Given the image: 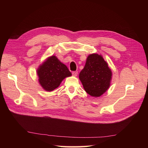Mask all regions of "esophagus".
Instances as JSON below:
<instances>
[{"label": "esophagus", "mask_w": 148, "mask_h": 148, "mask_svg": "<svg viewBox=\"0 0 148 148\" xmlns=\"http://www.w3.org/2000/svg\"><path fill=\"white\" fill-rule=\"evenodd\" d=\"M78 75V71H73L72 72V75L74 76V77H77Z\"/></svg>", "instance_id": "1"}]
</instances>
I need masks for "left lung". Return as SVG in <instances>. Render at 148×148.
Returning a JSON list of instances; mask_svg holds the SVG:
<instances>
[{
    "label": "left lung",
    "mask_w": 148,
    "mask_h": 148,
    "mask_svg": "<svg viewBox=\"0 0 148 148\" xmlns=\"http://www.w3.org/2000/svg\"><path fill=\"white\" fill-rule=\"evenodd\" d=\"M112 73L108 64L101 55L91 53L86 59L79 79L88 95L92 97L102 96L110 87Z\"/></svg>",
    "instance_id": "obj_1"
}]
</instances>
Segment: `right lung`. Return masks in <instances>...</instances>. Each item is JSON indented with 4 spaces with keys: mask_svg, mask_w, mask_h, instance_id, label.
Returning <instances> with one entry per match:
<instances>
[{
    "mask_svg": "<svg viewBox=\"0 0 148 148\" xmlns=\"http://www.w3.org/2000/svg\"><path fill=\"white\" fill-rule=\"evenodd\" d=\"M38 82L44 90L50 92L60 86L63 80L71 76L67 66L56 56L49 57L37 70Z\"/></svg>",
    "mask_w": 148,
    "mask_h": 148,
    "instance_id": "add662e5",
    "label": "right lung"
}]
</instances>
